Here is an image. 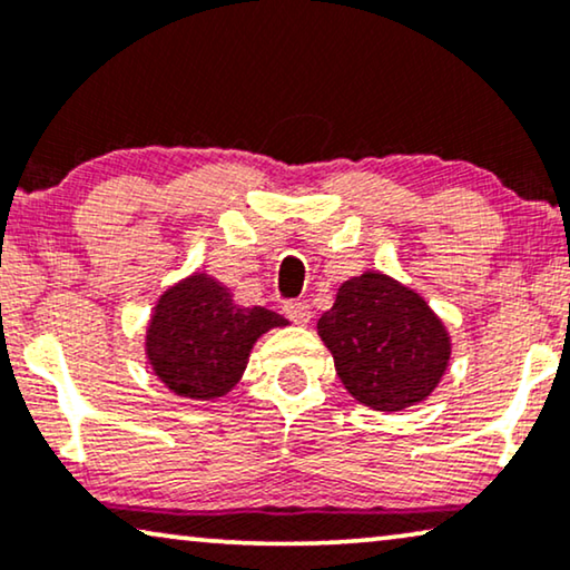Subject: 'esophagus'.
<instances>
[{
    "mask_svg": "<svg viewBox=\"0 0 570 570\" xmlns=\"http://www.w3.org/2000/svg\"><path fill=\"white\" fill-rule=\"evenodd\" d=\"M284 312H286V317L296 325H307L312 320V307L307 302H286Z\"/></svg>",
    "mask_w": 570,
    "mask_h": 570,
    "instance_id": "1",
    "label": "esophagus"
}]
</instances>
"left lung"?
Here are the masks:
<instances>
[{"mask_svg":"<svg viewBox=\"0 0 570 570\" xmlns=\"http://www.w3.org/2000/svg\"><path fill=\"white\" fill-rule=\"evenodd\" d=\"M343 387L374 411H403L439 387L452 356L446 325L411 286L364 271L317 320Z\"/></svg>","mask_w":570,"mask_h":570,"instance_id":"1","label":"left lung"}]
</instances>
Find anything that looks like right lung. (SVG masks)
Returning <instances> with one entry per match:
<instances>
[{"label": "right lung", "instance_id": "right-lung-1", "mask_svg": "<svg viewBox=\"0 0 570 570\" xmlns=\"http://www.w3.org/2000/svg\"><path fill=\"white\" fill-rule=\"evenodd\" d=\"M288 320L266 307H243L214 276L190 274L167 286L144 335L147 364L178 397L219 400L243 380L261 335Z\"/></svg>", "mask_w": 570, "mask_h": 570}]
</instances>
